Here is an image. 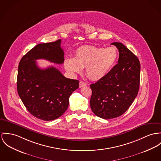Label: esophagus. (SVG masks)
Returning a JSON list of instances; mask_svg holds the SVG:
<instances>
[{
    "label": "esophagus",
    "instance_id": "obj_1",
    "mask_svg": "<svg viewBox=\"0 0 161 161\" xmlns=\"http://www.w3.org/2000/svg\"><path fill=\"white\" fill-rule=\"evenodd\" d=\"M86 85V83L84 81H80V83H79V87H82L85 86Z\"/></svg>",
    "mask_w": 161,
    "mask_h": 161
}]
</instances>
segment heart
I'll return each mask as SVG.
<instances>
[{"label": "heart", "mask_w": 161, "mask_h": 161, "mask_svg": "<svg viewBox=\"0 0 161 161\" xmlns=\"http://www.w3.org/2000/svg\"><path fill=\"white\" fill-rule=\"evenodd\" d=\"M118 58V50L113 47L103 48L96 46H84L77 49L75 56L65 59L64 65L71 74H80L86 67L87 77L99 80L108 74Z\"/></svg>", "instance_id": "obj_1"}]
</instances>
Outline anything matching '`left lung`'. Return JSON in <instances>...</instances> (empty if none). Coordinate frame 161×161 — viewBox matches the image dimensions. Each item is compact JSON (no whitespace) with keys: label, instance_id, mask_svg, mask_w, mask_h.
<instances>
[{"label":"left lung","instance_id":"1","mask_svg":"<svg viewBox=\"0 0 161 161\" xmlns=\"http://www.w3.org/2000/svg\"><path fill=\"white\" fill-rule=\"evenodd\" d=\"M111 45L119 51L118 64L105 77L90 86L91 108L96 116L105 119L124 114L136 99L140 87L138 58L121 43Z\"/></svg>","mask_w":161,"mask_h":161}]
</instances>
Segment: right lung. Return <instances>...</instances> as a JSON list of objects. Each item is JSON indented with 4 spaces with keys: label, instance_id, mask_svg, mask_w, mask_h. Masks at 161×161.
<instances>
[{
    "label": "right lung",
    "instance_id": "add662e5",
    "mask_svg": "<svg viewBox=\"0 0 161 161\" xmlns=\"http://www.w3.org/2000/svg\"><path fill=\"white\" fill-rule=\"evenodd\" d=\"M61 40L40 43L21 58L18 70L17 90L28 111L36 118L52 121L67 110L69 97L79 87V81L65 78L53 66L40 69L36 60L62 64L64 52Z\"/></svg>",
    "mask_w": 161,
    "mask_h": 161
}]
</instances>
